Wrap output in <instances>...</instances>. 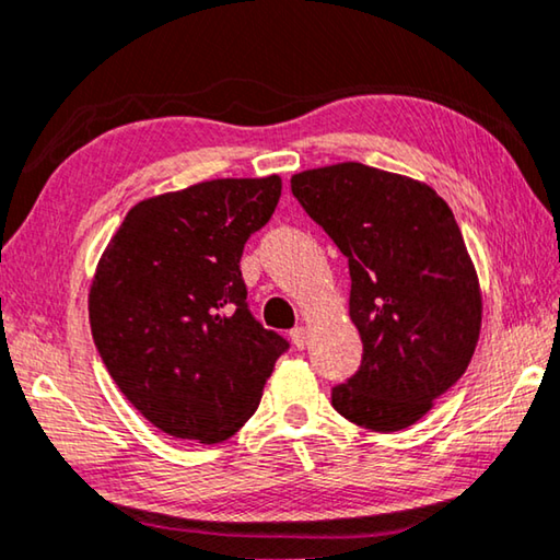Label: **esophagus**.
I'll list each match as a JSON object with an SVG mask.
<instances>
[{
  "label": "esophagus",
  "mask_w": 560,
  "mask_h": 560,
  "mask_svg": "<svg viewBox=\"0 0 560 560\" xmlns=\"http://www.w3.org/2000/svg\"><path fill=\"white\" fill-rule=\"evenodd\" d=\"M290 337H292V342H295L298 350H305V347L310 345V332H307V327H302V325L292 329Z\"/></svg>",
  "instance_id": "obj_1"
}]
</instances>
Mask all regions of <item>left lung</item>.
I'll return each mask as SVG.
<instances>
[{
    "instance_id": "obj_1",
    "label": "left lung",
    "mask_w": 560,
    "mask_h": 560,
    "mask_svg": "<svg viewBox=\"0 0 560 560\" xmlns=\"http://www.w3.org/2000/svg\"><path fill=\"white\" fill-rule=\"evenodd\" d=\"M290 188L350 265L362 364L332 387V407L372 432L407 429L459 382L479 340V280L452 208L364 163L302 171Z\"/></svg>"
}]
</instances>
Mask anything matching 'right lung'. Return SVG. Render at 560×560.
Instances as JSON below:
<instances>
[{
    "label": "right lung",
    "instance_id": "1",
    "mask_svg": "<svg viewBox=\"0 0 560 560\" xmlns=\"http://www.w3.org/2000/svg\"><path fill=\"white\" fill-rule=\"evenodd\" d=\"M280 190V176L218 178L141 200L101 255L91 335L118 389L163 434L231 439L288 352L247 310L241 272Z\"/></svg>",
    "mask_w": 560,
    "mask_h": 560
}]
</instances>
